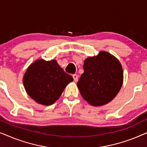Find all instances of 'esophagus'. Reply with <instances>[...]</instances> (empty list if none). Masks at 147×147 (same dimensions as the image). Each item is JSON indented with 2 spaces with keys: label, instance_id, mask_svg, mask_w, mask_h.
<instances>
[{
  "label": "esophagus",
  "instance_id": "esophagus-1",
  "mask_svg": "<svg viewBox=\"0 0 147 147\" xmlns=\"http://www.w3.org/2000/svg\"><path fill=\"white\" fill-rule=\"evenodd\" d=\"M73 78H74V82H77L78 81V76L76 75V74H74V75H73Z\"/></svg>",
  "mask_w": 147,
  "mask_h": 147
}]
</instances>
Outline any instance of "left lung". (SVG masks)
Listing matches in <instances>:
<instances>
[{"instance_id": "8db88e82", "label": "left lung", "mask_w": 147, "mask_h": 147, "mask_svg": "<svg viewBox=\"0 0 147 147\" xmlns=\"http://www.w3.org/2000/svg\"><path fill=\"white\" fill-rule=\"evenodd\" d=\"M84 72L77 86L84 100L99 106L112 101L123 84V69L120 61L106 51L84 60Z\"/></svg>"}]
</instances>
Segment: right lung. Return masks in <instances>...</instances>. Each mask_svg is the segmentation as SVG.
Listing matches in <instances>:
<instances>
[{"instance_id": "add662e5", "label": "right lung", "mask_w": 147, "mask_h": 147, "mask_svg": "<svg viewBox=\"0 0 147 147\" xmlns=\"http://www.w3.org/2000/svg\"><path fill=\"white\" fill-rule=\"evenodd\" d=\"M23 80L26 92L32 99L38 104L49 106L59 99L74 80L55 60L37 59L27 68Z\"/></svg>"}]
</instances>
